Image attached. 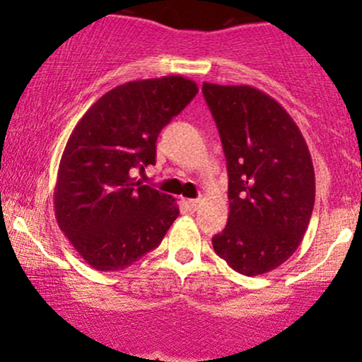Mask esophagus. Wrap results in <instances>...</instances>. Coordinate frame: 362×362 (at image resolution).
Returning a JSON list of instances; mask_svg holds the SVG:
<instances>
[{
	"label": "esophagus",
	"instance_id": "obj_1",
	"mask_svg": "<svg viewBox=\"0 0 362 362\" xmlns=\"http://www.w3.org/2000/svg\"><path fill=\"white\" fill-rule=\"evenodd\" d=\"M185 206L189 207L190 211H195V209H197V207H199V199H187Z\"/></svg>",
	"mask_w": 362,
	"mask_h": 362
}]
</instances>
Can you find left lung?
I'll return each mask as SVG.
<instances>
[{"label": "left lung", "instance_id": "obj_1", "mask_svg": "<svg viewBox=\"0 0 362 362\" xmlns=\"http://www.w3.org/2000/svg\"><path fill=\"white\" fill-rule=\"evenodd\" d=\"M228 168L230 214L214 252L243 276L296 252L315 204V172L301 131L272 97L248 85H202Z\"/></svg>", "mask_w": 362, "mask_h": 362}]
</instances>
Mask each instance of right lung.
<instances>
[{
  "mask_svg": "<svg viewBox=\"0 0 362 362\" xmlns=\"http://www.w3.org/2000/svg\"><path fill=\"white\" fill-rule=\"evenodd\" d=\"M197 91L184 76L124 83L73 129L57 170L54 211L74 250L97 271L127 269L156 248L177 219L175 199L131 173L156 163L158 134Z\"/></svg>",
  "mask_w": 362,
  "mask_h": 362,
  "instance_id": "1",
  "label": "right lung"
}]
</instances>
